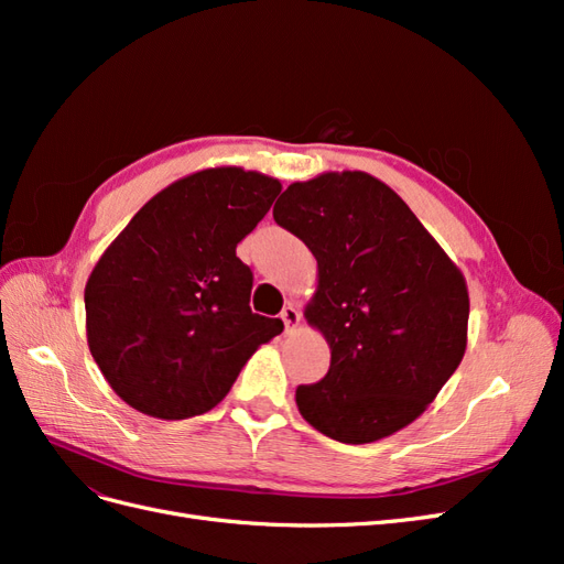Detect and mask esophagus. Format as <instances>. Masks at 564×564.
Segmentation results:
<instances>
[{
	"label": "esophagus",
	"mask_w": 564,
	"mask_h": 564,
	"mask_svg": "<svg viewBox=\"0 0 564 564\" xmlns=\"http://www.w3.org/2000/svg\"><path fill=\"white\" fill-rule=\"evenodd\" d=\"M280 317H282V322H284L286 332H289V329H294L296 324L301 322V313H299V308H296L294 303H286L284 308H282V313H280Z\"/></svg>",
	"instance_id": "1"
}]
</instances>
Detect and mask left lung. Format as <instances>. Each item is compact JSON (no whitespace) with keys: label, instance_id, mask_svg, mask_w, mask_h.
Segmentation results:
<instances>
[{"label":"left lung","instance_id":"8db88e82","mask_svg":"<svg viewBox=\"0 0 564 564\" xmlns=\"http://www.w3.org/2000/svg\"><path fill=\"white\" fill-rule=\"evenodd\" d=\"M272 218L317 259L305 319L332 348L324 379L296 388L301 416L346 445L398 433L464 360V275L402 197L365 172L292 183Z\"/></svg>","mask_w":564,"mask_h":564}]
</instances>
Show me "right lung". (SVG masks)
I'll list each match as a JSON object with an SVG mask.
<instances>
[{"label":"right lung","instance_id":"add662e5","mask_svg":"<svg viewBox=\"0 0 564 564\" xmlns=\"http://www.w3.org/2000/svg\"><path fill=\"white\" fill-rule=\"evenodd\" d=\"M240 166L185 176L152 197L100 256L84 289L87 340L110 388L139 412H209L284 324L249 308L237 245L280 195Z\"/></svg>","mask_w":564,"mask_h":564}]
</instances>
